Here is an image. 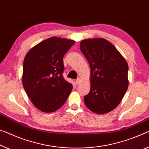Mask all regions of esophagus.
<instances>
[{"mask_svg": "<svg viewBox=\"0 0 149 149\" xmlns=\"http://www.w3.org/2000/svg\"><path fill=\"white\" fill-rule=\"evenodd\" d=\"M79 83H80V79H77L76 80H75V84L78 85V84H79Z\"/></svg>", "mask_w": 149, "mask_h": 149, "instance_id": "obj_1", "label": "esophagus"}]
</instances>
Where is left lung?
<instances>
[{
    "label": "left lung",
    "instance_id": "obj_1",
    "mask_svg": "<svg viewBox=\"0 0 149 149\" xmlns=\"http://www.w3.org/2000/svg\"><path fill=\"white\" fill-rule=\"evenodd\" d=\"M80 49L91 69V89L84 97L92 112L105 114L121 102L129 86V66L117 48L104 38L86 39Z\"/></svg>",
    "mask_w": 149,
    "mask_h": 149
}]
</instances>
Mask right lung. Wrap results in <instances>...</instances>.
Returning a JSON list of instances; mask_svg holds the SVG:
<instances>
[{"instance_id":"1","label":"right lung","mask_w":149,"mask_h":149,"mask_svg":"<svg viewBox=\"0 0 149 149\" xmlns=\"http://www.w3.org/2000/svg\"><path fill=\"white\" fill-rule=\"evenodd\" d=\"M75 41L51 37L30 49L23 63L22 84L37 109L52 113L64 104L73 89L63 79V58Z\"/></svg>"}]
</instances>
